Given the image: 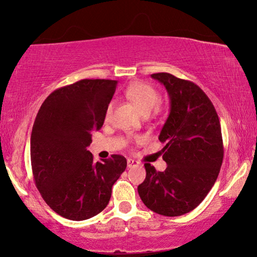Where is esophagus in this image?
I'll list each match as a JSON object with an SVG mask.
<instances>
[{
    "label": "esophagus",
    "mask_w": 257,
    "mask_h": 257,
    "mask_svg": "<svg viewBox=\"0 0 257 257\" xmlns=\"http://www.w3.org/2000/svg\"><path fill=\"white\" fill-rule=\"evenodd\" d=\"M136 166H139L138 161H136L133 159H127V167L128 168H132V167H136Z\"/></svg>",
    "instance_id": "obj_1"
}]
</instances>
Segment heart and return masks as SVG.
<instances>
[{
  "label": "heart",
  "instance_id": "heart-1",
  "mask_svg": "<svg viewBox=\"0 0 257 257\" xmlns=\"http://www.w3.org/2000/svg\"><path fill=\"white\" fill-rule=\"evenodd\" d=\"M125 94L144 115H149L160 101L159 92L153 86L143 82L131 84L126 89ZM112 110H113V103H110L105 111V119L110 118Z\"/></svg>",
  "mask_w": 257,
  "mask_h": 257
}]
</instances>
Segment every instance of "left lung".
<instances>
[{
	"instance_id": "left-lung-1",
	"label": "left lung",
	"mask_w": 257,
	"mask_h": 257,
	"mask_svg": "<svg viewBox=\"0 0 257 257\" xmlns=\"http://www.w3.org/2000/svg\"><path fill=\"white\" fill-rule=\"evenodd\" d=\"M151 77L164 84L170 97V114L159 135L167 167L159 172L145 164L138 193L154 213L180 216L196 208L215 184L223 160L220 120L196 84L167 72Z\"/></svg>"
}]
</instances>
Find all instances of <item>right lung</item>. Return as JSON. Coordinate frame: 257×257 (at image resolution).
<instances>
[{"instance_id": "add662e5", "label": "right lung", "mask_w": 257, "mask_h": 257, "mask_svg": "<svg viewBox=\"0 0 257 257\" xmlns=\"http://www.w3.org/2000/svg\"><path fill=\"white\" fill-rule=\"evenodd\" d=\"M117 80L82 79L55 90L35 119L30 138L35 184L47 205L73 221L99 214L126 168L119 154L94 163L86 147L104 124Z\"/></svg>"}]
</instances>
